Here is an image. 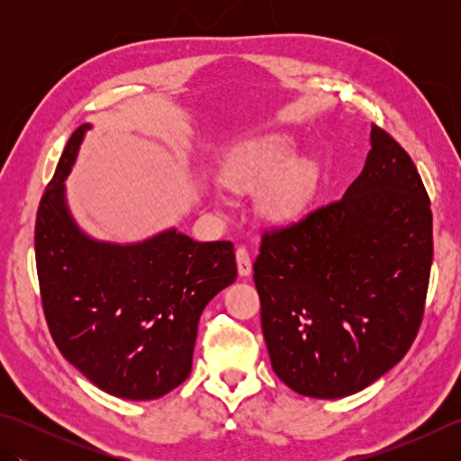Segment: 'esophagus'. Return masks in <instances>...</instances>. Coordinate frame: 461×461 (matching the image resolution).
I'll use <instances>...</instances> for the list:
<instances>
[{
	"mask_svg": "<svg viewBox=\"0 0 461 461\" xmlns=\"http://www.w3.org/2000/svg\"><path fill=\"white\" fill-rule=\"evenodd\" d=\"M236 261H238L240 276L241 277H249L251 276V258H249V251L246 248H238Z\"/></svg>",
	"mask_w": 461,
	"mask_h": 461,
	"instance_id": "obj_1",
	"label": "esophagus"
}]
</instances>
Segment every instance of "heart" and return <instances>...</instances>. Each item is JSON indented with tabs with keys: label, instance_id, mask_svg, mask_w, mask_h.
Returning a JSON list of instances; mask_svg holds the SVG:
<instances>
[{
	"label": "heart",
	"instance_id": "obj_1",
	"mask_svg": "<svg viewBox=\"0 0 461 461\" xmlns=\"http://www.w3.org/2000/svg\"><path fill=\"white\" fill-rule=\"evenodd\" d=\"M287 134H266L246 140L221 166V182L233 192H259V212L266 220L287 223L307 208L317 184L312 160L299 156Z\"/></svg>",
	"mask_w": 461,
	"mask_h": 461
}]
</instances>
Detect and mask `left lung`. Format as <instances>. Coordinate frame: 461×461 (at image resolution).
I'll return each mask as SVG.
<instances>
[{
  "label": "left lung",
  "mask_w": 461,
  "mask_h": 461,
  "mask_svg": "<svg viewBox=\"0 0 461 461\" xmlns=\"http://www.w3.org/2000/svg\"><path fill=\"white\" fill-rule=\"evenodd\" d=\"M432 253L422 178L372 124L365 168L342 198L261 240L253 281L276 375L322 400L386 375L422 321Z\"/></svg>",
  "instance_id": "1"
}]
</instances>
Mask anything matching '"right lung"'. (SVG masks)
Instances as JSON below:
<instances>
[{
  "mask_svg": "<svg viewBox=\"0 0 461 461\" xmlns=\"http://www.w3.org/2000/svg\"><path fill=\"white\" fill-rule=\"evenodd\" d=\"M91 122L68 139L39 203L35 259L61 355L106 394L154 400L192 372L203 307L238 277L231 241L176 228L134 243L95 240L68 210L65 180Z\"/></svg>",
  "mask_w": 461,
  "mask_h": 461,
  "instance_id": "right-lung-1",
  "label": "right lung"
}]
</instances>
